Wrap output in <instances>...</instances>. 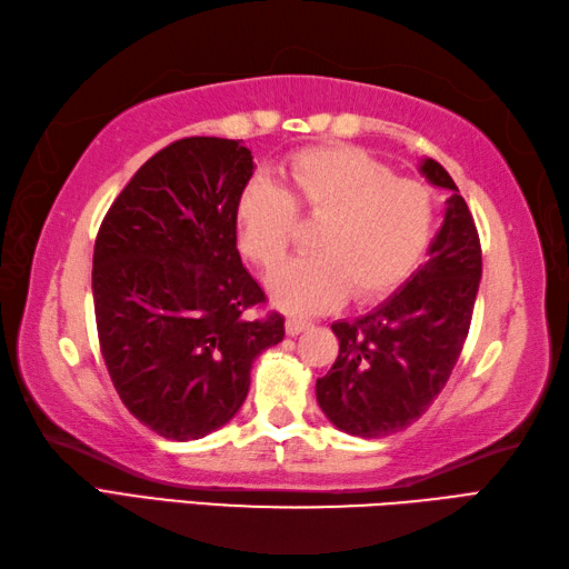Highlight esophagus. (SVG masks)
I'll use <instances>...</instances> for the list:
<instances>
[{
	"label": "esophagus",
	"instance_id": "obj_1",
	"mask_svg": "<svg viewBox=\"0 0 569 569\" xmlns=\"http://www.w3.org/2000/svg\"><path fill=\"white\" fill-rule=\"evenodd\" d=\"M309 327H311V321H307V319L289 317V319L284 321V329H287V333H289V336H297V333H301V331H307Z\"/></svg>",
	"mask_w": 569,
	"mask_h": 569
}]
</instances>
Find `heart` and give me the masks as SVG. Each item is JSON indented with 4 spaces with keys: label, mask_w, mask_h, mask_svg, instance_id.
<instances>
[{
    "label": "heart",
    "mask_w": 569,
    "mask_h": 569,
    "mask_svg": "<svg viewBox=\"0 0 569 569\" xmlns=\"http://www.w3.org/2000/svg\"><path fill=\"white\" fill-rule=\"evenodd\" d=\"M287 189L252 179L236 203L238 246L262 270L280 264L297 213L323 218L315 254L282 264L270 280L277 307L317 315L349 292L380 299L408 280L435 230V199L422 181L398 179L386 161L356 147H319L284 167Z\"/></svg>",
    "instance_id": "obj_1"
}]
</instances>
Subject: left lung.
Masks as SVG:
<instances>
[{"label":"left lung","instance_id":"left-lung-1","mask_svg":"<svg viewBox=\"0 0 569 569\" xmlns=\"http://www.w3.org/2000/svg\"><path fill=\"white\" fill-rule=\"evenodd\" d=\"M420 171L451 191L430 260L373 311L331 323L339 356L317 380L319 408L353 437H388L420 420L447 386L471 327L481 280L477 226L439 161L422 159Z\"/></svg>","mask_w":569,"mask_h":569}]
</instances>
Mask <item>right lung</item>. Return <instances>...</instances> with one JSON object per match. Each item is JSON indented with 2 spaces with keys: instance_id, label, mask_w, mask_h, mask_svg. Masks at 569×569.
<instances>
[{
  "instance_id": "1",
  "label": "right lung",
  "mask_w": 569,
  "mask_h": 569,
  "mask_svg": "<svg viewBox=\"0 0 569 569\" xmlns=\"http://www.w3.org/2000/svg\"><path fill=\"white\" fill-rule=\"evenodd\" d=\"M252 169L238 139L171 142L139 167L96 238L92 301L112 386L139 422L177 442L233 420L252 361L284 339L277 311L246 317L264 305L236 246Z\"/></svg>"
}]
</instances>
